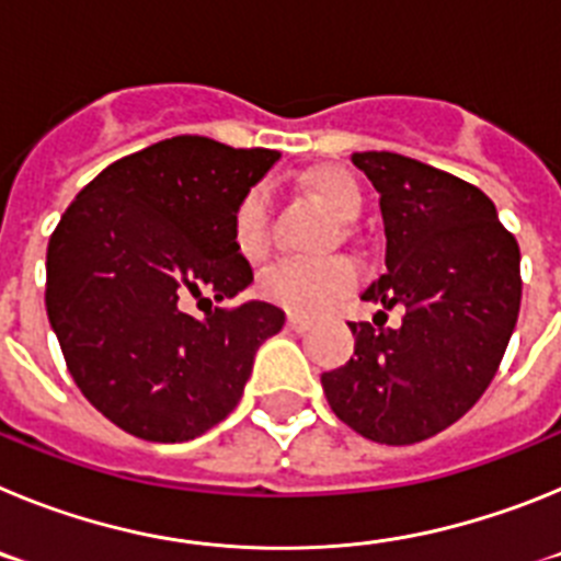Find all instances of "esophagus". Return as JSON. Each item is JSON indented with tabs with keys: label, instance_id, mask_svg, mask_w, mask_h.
<instances>
[{
	"label": "esophagus",
	"instance_id": "obj_1",
	"mask_svg": "<svg viewBox=\"0 0 561 561\" xmlns=\"http://www.w3.org/2000/svg\"><path fill=\"white\" fill-rule=\"evenodd\" d=\"M286 325H289L291 331H297V334H304V331L311 329L309 320H304V317H297V314H289V320H286Z\"/></svg>",
	"mask_w": 561,
	"mask_h": 561
}]
</instances>
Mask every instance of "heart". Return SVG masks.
<instances>
[{
    "mask_svg": "<svg viewBox=\"0 0 561 561\" xmlns=\"http://www.w3.org/2000/svg\"><path fill=\"white\" fill-rule=\"evenodd\" d=\"M309 187L340 221H356L365 205L362 187L351 173L336 168H320L309 176ZM272 241V193L255 185L241 196L232 213V244L247 261H261ZM356 270L348 257H284L257 277V291L264 300L291 311V314H320L336 304L354 286Z\"/></svg>",
    "mask_w": 561,
    "mask_h": 561,
    "instance_id": "obj_1",
    "label": "heart"
}]
</instances>
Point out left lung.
Listing matches in <instances>:
<instances>
[{"mask_svg":"<svg viewBox=\"0 0 561 561\" xmlns=\"http://www.w3.org/2000/svg\"><path fill=\"white\" fill-rule=\"evenodd\" d=\"M379 193L385 272L362 300L404 309L399 329L351 323L354 356L320 376L336 419L404 447L485 393L519 314V247L469 182L390 151L351 157ZM381 314V311H379Z\"/></svg>","mask_w":561,"mask_h":561,"instance_id":"left-lung-1","label":"left lung"}]
</instances>
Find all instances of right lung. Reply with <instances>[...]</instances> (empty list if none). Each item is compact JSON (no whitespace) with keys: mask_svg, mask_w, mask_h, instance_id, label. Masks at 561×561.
Here are the masks:
<instances>
[{"mask_svg":"<svg viewBox=\"0 0 561 561\" xmlns=\"http://www.w3.org/2000/svg\"><path fill=\"white\" fill-rule=\"evenodd\" d=\"M280 153L173 137L89 182L47 247V317L92 408L126 433L191 440L225 421L261 342L286 314L264 300L196 320L187 300L252 284L232 213Z\"/></svg>","mask_w":561,"mask_h":561,"instance_id":"obj_1","label":"right lung"}]
</instances>
